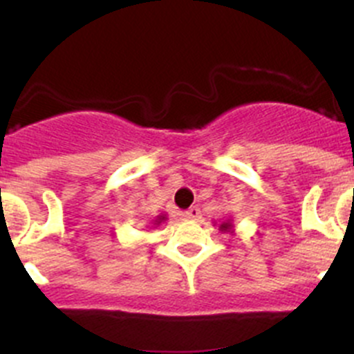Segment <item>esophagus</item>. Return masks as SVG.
<instances>
[{"mask_svg": "<svg viewBox=\"0 0 354 354\" xmlns=\"http://www.w3.org/2000/svg\"><path fill=\"white\" fill-rule=\"evenodd\" d=\"M186 217L191 218V221H198V218H201L200 207H191L189 210L186 212Z\"/></svg>", "mask_w": 354, "mask_h": 354, "instance_id": "esophagus-1", "label": "esophagus"}]
</instances>
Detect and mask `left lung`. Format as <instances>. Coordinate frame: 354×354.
I'll return each instance as SVG.
<instances>
[{
  "label": "left lung",
  "instance_id": "8db88e82",
  "mask_svg": "<svg viewBox=\"0 0 354 354\" xmlns=\"http://www.w3.org/2000/svg\"><path fill=\"white\" fill-rule=\"evenodd\" d=\"M218 230L224 231V233H225V231H227V233H230V231H233V222H231V221L222 222V224L218 225Z\"/></svg>",
  "mask_w": 354,
  "mask_h": 354
}]
</instances>
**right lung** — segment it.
Segmentation results:
<instances>
[{
  "instance_id": "right-lung-1",
  "label": "right lung",
  "mask_w": 354,
  "mask_h": 354,
  "mask_svg": "<svg viewBox=\"0 0 354 354\" xmlns=\"http://www.w3.org/2000/svg\"><path fill=\"white\" fill-rule=\"evenodd\" d=\"M165 218H167V217H165V215H158L156 221H154V224H161V222H163Z\"/></svg>"
}]
</instances>
